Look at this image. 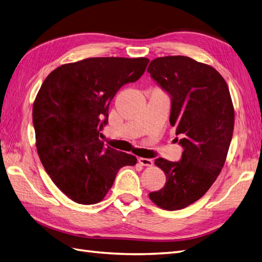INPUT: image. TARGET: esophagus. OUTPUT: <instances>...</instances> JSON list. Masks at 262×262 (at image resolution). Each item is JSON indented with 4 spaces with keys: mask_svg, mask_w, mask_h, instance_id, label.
<instances>
[{
    "mask_svg": "<svg viewBox=\"0 0 262 262\" xmlns=\"http://www.w3.org/2000/svg\"><path fill=\"white\" fill-rule=\"evenodd\" d=\"M139 164L142 166H147V167H150V166H153V161L149 160V158H143V157H140L138 160Z\"/></svg>",
    "mask_w": 262,
    "mask_h": 262,
    "instance_id": "obj_1",
    "label": "esophagus"
}]
</instances>
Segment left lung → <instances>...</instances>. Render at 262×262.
<instances>
[{
    "label": "left lung",
    "mask_w": 262,
    "mask_h": 262,
    "mask_svg": "<svg viewBox=\"0 0 262 262\" xmlns=\"http://www.w3.org/2000/svg\"><path fill=\"white\" fill-rule=\"evenodd\" d=\"M147 72L171 96L170 124L184 147L179 162L158 157L166 175L163 189L148 194L167 211L187 208L208 191L223 168L234 130V106L217 71L185 55L150 61Z\"/></svg>",
    "instance_id": "8db88e82"
}]
</instances>
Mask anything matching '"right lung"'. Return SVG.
Masks as SVG:
<instances>
[{
    "label": "right lung",
    "mask_w": 262,
    "mask_h": 262,
    "mask_svg": "<svg viewBox=\"0 0 262 262\" xmlns=\"http://www.w3.org/2000/svg\"><path fill=\"white\" fill-rule=\"evenodd\" d=\"M147 58H89L67 63L46 77L33 106L36 147L46 171L76 203L95 204L118 170L137 157L99 140L117 92L145 72Z\"/></svg>",
    "instance_id": "add662e5"
}]
</instances>
